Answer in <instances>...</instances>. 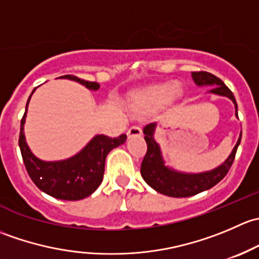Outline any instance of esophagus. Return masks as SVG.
<instances>
[{
  "label": "esophagus",
  "instance_id": "34e87169",
  "mask_svg": "<svg viewBox=\"0 0 259 259\" xmlns=\"http://www.w3.org/2000/svg\"><path fill=\"white\" fill-rule=\"evenodd\" d=\"M139 135H142V129L137 125H134V126L127 130V137H139Z\"/></svg>",
  "mask_w": 259,
  "mask_h": 259
}]
</instances>
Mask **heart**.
I'll return each mask as SVG.
<instances>
[{"mask_svg":"<svg viewBox=\"0 0 259 259\" xmlns=\"http://www.w3.org/2000/svg\"><path fill=\"white\" fill-rule=\"evenodd\" d=\"M173 85L165 83V85H158L146 89L144 91H140L139 94L135 95L134 100H133L134 110L139 111V113H149V111L160 108L170 100L171 96H173Z\"/></svg>","mask_w":259,"mask_h":259,"instance_id":"b5f03b06","label":"heart"}]
</instances>
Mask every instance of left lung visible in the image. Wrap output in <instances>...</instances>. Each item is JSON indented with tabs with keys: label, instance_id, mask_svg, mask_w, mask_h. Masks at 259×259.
Returning <instances> with one entry per match:
<instances>
[{
	"label": "left lung",
	"instance_id": "1",
	"mask_svg": "<svg viewBox=\"0 0 259 259\" xmlns=\"http://www.w3.org/2000/svg\"><path fill=\"white\" fill-rule=\"evenodd\" d=\"M192 76L197 85H213L210 93L217 94V95L227 96V98L231 99L234 103V105H236V115L238 116V105H237L236 98H234L233 93L229 90L228 86L219 77L207 71L192 72ZM154 127H155L154 122L146 125L144 127V139L146 145H148V149H146V154L142 161L140 173H142L143 179L153 189H155L160 194L168 195V197H192V195L210 189L211 187L218 184L227 176L229 169H231L234 158H236L237 149H238L239 143H241V138H239L238 143L234 146L229 158L221 166L214 169V170L205 171V173L200 174L178 173L176 170H170V169H168L164 165L160 149H159V145L156 144L155 140L153 139Z\"/></svg>",
	"mask_w": 259,
	"mask_h": 259
}]
</instances>
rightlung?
I'll return each instance as SVG.
<instances>
[{
	"label": "right lung",
	"instance_id": "obj_1",
	"mask_svg": "<svg viewBox=\"0 0 259 259\" xmlns=\"http://www.w3.org/2000/svg\"><path fill=\"white\" fill-rule=\"evenodd\" d=\"M61 77L77 81L90 90H98L100 88L98 82L85 81L74 75ZM30 98L26 104V111ZM26 111L21 119L18 145L26 170L36 187L46 194L62 200H80L93 194L103 182L106 155L114 148L122 144L126 140V135L121 134L116 138L98 135L79 154L67 160L42 161L31 153L26 144L23 135Z\"/></svg>",
	"mask_w": 259,
	"mask_h": 259
}]
</instances>
